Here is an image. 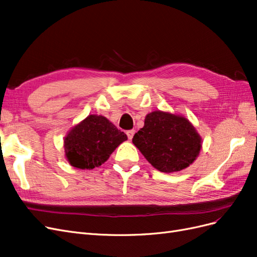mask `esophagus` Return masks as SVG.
I'll list each match as a JSON object with an SVG mask.
<instances>
[{
	"label": "esophagus",
	"instance_id": "obj_1",
	"mask_svg": "<svg viewBox=\"0 0 257 257\" xmlns=\"http://www.w3.org/2000/svg\"><path fill=\"white\" fill-rule=\"evenodd\" d=\"M134 134H135V130H130L126 132V135H127L128 139H132L133 137H134Z\"/></svg>",
	"mask_w": 257,
	"mask_h": 257
}]
</instances>
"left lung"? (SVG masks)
<instances>
[{
  "label": "left lung",
  "instance_id": "obj_1",
  "mask_svg": "<svg viewBox=\"0 0 257 257\" xmlns=\"http://www.w3.org/2000/svg\"><path fill=\"white\" fill-rule=\"evenodd\" d=\"M133 144L154 168L167 173L187 168L201 150V138L187 119L159 110L148 114Z\"/></svg>",
  "mask_w": 257,
  "mask_h": 257
}]
</instances>
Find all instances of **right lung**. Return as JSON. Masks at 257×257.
I'll return each mask as SVG.
<instances>
[{
	"label": "right lung",
	"mask_w": 257,
	"mask_h": 257,
	"mask_svg": "<svg viewBox=\"0 0 257 257\" xmlns=\"http://www.w3.org/2000/svg\"><path fill=\"white\" fill-rule=\"evenodd\" d=\"M126 139L124 133L105 117L90 114L67 135L66 156L75 168L93 169L107 161L114 149Z\"/></svg>",
	"instance_id": "1"
}]
</instances>
